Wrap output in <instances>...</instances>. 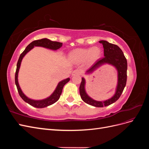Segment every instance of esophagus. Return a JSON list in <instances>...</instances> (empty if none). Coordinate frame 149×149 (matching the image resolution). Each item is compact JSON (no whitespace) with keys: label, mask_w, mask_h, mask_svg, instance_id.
Segmentation results:
<instances>
[{"label":"esophagus","mask_w":149,"mask_h":149,"mask_svg":"<svg viewBox=\"0 0 149 149\" xmlns=\"http://www.w3.org/2000/svg\"><path fill=\"white\" fill-rule=\"evenodd\" d=\"M81 74V72L79 70H75L73 71L72 73V76H75V75H79Z\"/></svg>","instance_id":"1"}]
</instances>
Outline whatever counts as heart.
Instances as JSON below:
<instances>
[{"label": "heart", "mask_w": 149, "mask_h": 149, "mask_svg": "<svg viewBox=\"0 0 149 149\" xmlns=\"http://www.w3.org/2000/svg\"><path fill=\"white\" fill-rule=\"evenodd\" d=\"M101 55L100 48L93 47L89 48H77L70 53L71 60L77 62H81L86 60L89 63L96 61L100 59Z\"/></svg>", "instance_id": "1"}]
</instances>
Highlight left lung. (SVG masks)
I'll use <instances>...</instances> for the list:
<instances>
[{"label": "left lung", "mask_w": 149, "mask_h": 149, "mask_svg": "<svg viewBox=\"0 0 149 149\" xmlns=\"http://www.w3.org/2000/svg\"><path fill=\"white\" fill-rule=\"evenodd\" d=\"M99 42L103 45L104 57L94 63L92 66L86 71V74H89L92 73L104 64H109L113 66L118 72V83H117L115 93L108 100L104 101L94 100L86 91V80L83 77L79 86V94L83 101L86 103L94 107H102L109 106L111 104L115 102L123 93L127 81V63L123 51L118 45L110 43L105 40H101Z\"/></svg>", "instance_id": "left-lung-1"}]
</instances>
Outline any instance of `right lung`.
<instances>
[{"instance_id":"1","label":"right lung","mask_w":149,"mask_h":149,"mask_svg":"<svg viewBox=\"0 0 149 149\" xmlns=\"http://www.w3.org/2000/svg\"><path fill=\"white\" fill-rule=\"evenodd\" d=\"M62 43L58 42H53L48 38H42L38 40H35V41H33L32 42L30 43L29 45L26 47L25 50L22 52V53L20 55L17 64V69L15 76V82L20 96L25 102L29 104L30 105L37 108H43L46 107L48 106H50L56 102L58 100H59L63 86L69 81L70 78H68L58 83L55 91H53V93L49 97L41 100H32V99H30L26 96L23 93V91H22L19 83V81H18V74H19V71L22 59H23L24 57L25 56L26 54L29 52L31 49H33L35 47H41L47 49H52V50H57L58 49H59L62 47Z\"/></svg>"}]
</instances>
